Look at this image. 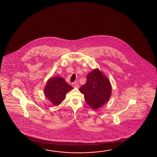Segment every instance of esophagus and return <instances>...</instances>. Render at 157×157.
<instances>
[{"instance_id": "34e87169", "label": "esophagus", "mask_w": 157, "mask_h": 157, "mask_svg": "<svg viewBox=\"0 0 157 157\" xmlns=\"http://www.w3.org/2000/svg\"><path fill=\"white\" fill-rule=\"evenodd\" d=\"M72 86L73 87V88H78L79 87V85L78 84L74 83V82L72 84Z\"/></svg>"}]
</instances>
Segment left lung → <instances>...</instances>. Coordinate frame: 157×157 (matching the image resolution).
I'll return each instance as SVG.
<instances>
[{
	"mask_svg": "<svg viewBox=\"0 0 157 157\" xmlns=\"http://www.w3.org/2000/svg\"><path fill=\"white\" fill-rule=\"evenodd\" d=\"M87 81L79 88L86 102L92 109H98L109 101L112 88L110 81L99 69L96 68L87 75Z\"/></svg>",
	"mask_w": 157,
	"mask_h": 157,
	"instance_id": "obj_1",
	"label": "left lung"
}]
</instances>
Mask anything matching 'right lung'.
I'll use <instances>...</instances> for the list:
<instances>
[{
    "label": "right lung",
    "instance_id": "1",
    "mask_svg": "<svg viewBox=\"0 0 157 157\" xmlns=\"http://www.w3.org/2000/svg\"><path fill=\"white\" fill-rule=\"evenodd\" d=\"M72 89L73 87L67 84L64 79L55 77L48 79L44 88V93L48 100L53 105L57 106L64 101L67 93Z\"/></svg>",
    "mask_w": 157,
    "mask_h": 157
}]
</instances>
